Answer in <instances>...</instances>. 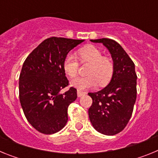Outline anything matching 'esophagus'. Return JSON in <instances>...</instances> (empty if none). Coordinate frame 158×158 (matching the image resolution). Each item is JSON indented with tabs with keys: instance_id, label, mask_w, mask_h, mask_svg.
I'll return each mask as SVG.
<instances>
[{
	"instance_id": "esophagus-1",
	"label": "esophagus",
	"mask_w": 158,
	"mask_h": 158,
	"mask_svg": "<svg viewBox=\"0 0 158 158\" xmlns=\"http://www.w3.org/2000/svg\"><path fill=\"white\" fill-rule=\"evenodd\" d=\"M86 93L85 92H82V91H80V90H77V96L78 97H81V96H82L83 95H85Z\"/></svg>"
}]
</instances>
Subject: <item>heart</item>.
Listing matches in <instances>:
<instances>
[{"mask_svg": "<svg viewBox=\"0 0 158 158\" xmlns=\"http://www.w3.org/2000/svg\"><path fill=\"white\" fill-rule=\"evenodd\" d=\"M77 57L81 64L89 63L86 69L88 76L77 77L71 81V85L77 89H87L98 85L104 87L111 81L114 73V64L111 58L103 56L100 49L93 45L81 47L77 51ZM79 62L72 54H68L63 61L65 74L73 78L79 72Z\"/></svg>", "mask_w": 158, "mask_h": 158, "instance_id": "obj_1", "label": "heart"}]
</instances>
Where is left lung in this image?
Masks as SVG:
<instances>
[{"label":"left lung","instance_id":"8db88e82","mask_svg":"<svg viewBox=\"0 0 158 158\" xmlns=\"http://www.w3.org/2000/svg\"><path fill=\"white\" fill-rule=\"evenodd\" d=\"M101 43L109 51L114 64L110 83L96 93H89L93 104L89 109L90 122L96 131L115 135L125 128L132 115L137 97L135 63L123 48L111 39L91 40Z\"/></svg>","mask_w":158,"mask_h":158}]
</instances>
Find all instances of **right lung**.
Masks as SVG:
<instances>
[{
	"mask_svg": "<svg viewBox=\"0 0 158 158\" xmlns=\"http://www.w3.org/2000/svg\"><path fill=\"white\" fill-rule=\"evenodd\" d=\"M84 42L51 37L42 42L24 61L19 78V96L25 117L40 133L51 135L62 130L68 120V107L77 97L69 88L63 69L68 53Z\"/></svg>",
	"mask_w": 158,
	"mask_h": 158,
	"instance_id": "1",
	"label": "right lung"
}]
</instances>
